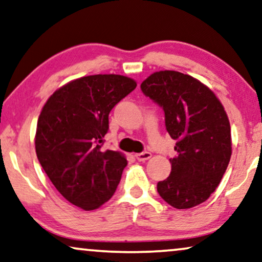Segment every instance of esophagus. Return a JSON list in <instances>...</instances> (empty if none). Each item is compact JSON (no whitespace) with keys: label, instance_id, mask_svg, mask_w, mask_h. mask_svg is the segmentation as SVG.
<instances>
[{"label":"esophagus","instance_id":"1","mask_svg":"<svg viewBox=\"0 0 262 262\" xmlns=\"http://www.w3.org/2000/svg\"><path fill=\"white\" fill-rule=\"evenodd\" d=\"M135 158L138 159V161H147L148 159L151 158V154L149 153V151H143V153H139L135 155Z\"/></svg>","mask_w":262,"mask_h":262}]
</instances>
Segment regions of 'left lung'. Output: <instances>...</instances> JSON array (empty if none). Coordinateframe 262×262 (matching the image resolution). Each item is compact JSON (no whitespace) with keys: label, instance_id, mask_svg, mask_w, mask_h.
Instances as JSON below:
<instances>
[{"label":"left lung","instance_id":"left-lung-1","mask_svg":"<svg viewBox=\"0 0 262 262\" xmlns=\"http://www.w3.org/2000/svg\"><path fill=\"white\" fill-rule=\"evenodd\" d=\"M141 91L163 109L166 129L177 140L170 174L158 182V193L178 209L202 204L220 183L232 155L224 106L204 83L174 70L151 74Z\"/></svg>","mask_w":262,"mask_h":262}]
</instances>
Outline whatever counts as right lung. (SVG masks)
<instances>
[{"instance_id":"add662e5","label":"right lung","mask_w":262,"mask_h":262,"mask_svg":"<svg viewBox=\"0 0 262 262\" xmlns=\"http://www.w3.org/2000/svg\"><path fill=\"white\" fill-rule=\"evenodd\" d=\"M136 88L129 77L91 75L53 94L38 116L35 149L42 168L62 196L84 210L114 195L127 160L102 150L109 113Z\"/></svg>"}]
</instances>
